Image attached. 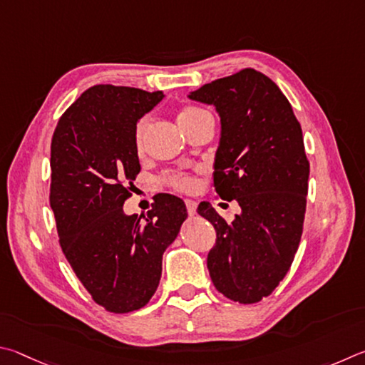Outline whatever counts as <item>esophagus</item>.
Instances as JSON below:
<instances>
[{
  "label": "esophagus",
  "instance_id": "obj_1",
  "mask_svg": "<svg viewBox=\"0 0 365 365\" xmlns=\"http://www.w3.org/2000/svg\"><path fill=\"white\" fill-rule=\"evenodd\" d=\"M186 207H187L189 216H195L197 215V203L194 200H186Z\"/></svg>",
  "mask_w": 365,
  "mask_h": 365
}]
</instances>
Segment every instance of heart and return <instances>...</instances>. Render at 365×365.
Instances as JSON below:
<instances>
[{"mask_svg": "<svg viewBox=\"0 0 365 365\" xmlns=\"http://www.w3.org/2000/svg\"><path fill=\"white\" fill-rule=\"evenodd\" d=\"M203 117H212V115L199 107H186L181 113H179L178 123H179V126H184V125L192 123V121H195V120H200ZM147 130H149V118H140L138 126H136V133H134L136 150L139 153L144 149V138L147 134ZM165 181L175 189L182 190V192H189V190L194 189V179L187 175H176V173H173V175L165 176Z\"/></svg>", "mask_w": 365, "mask_h": 365, "instance_id": "1", "label": "heart"}]
</instances>
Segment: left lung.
I'll return each instance as SVG.
<instances>
[{"instance_id":"left-lung-1","label":"left lung","mask_w":365,"mask_h":365,"mask_svg":"<svg viewBox=\"0 0 365 365\" xmlns=\"http://www.w3.org/2000/svg\"><path fill=\"white\" fill-rule=\"evenodd\" d=\"M187 98L218 113L215 190L240 207L232 222L208 202L197 208L216 229L210 277L226 298L258 303L289 272L302 239L309 178L302 126L276 83L253 68L207 83Z\"/></svg>"}]
</instances>
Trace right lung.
Returning a JSON list of instances; mask_svg holds the SVG:
<instances>
[{"instance_id": "obj_1", "label": "right lung", "mask_w": 365, "mask_h": 365, "mask_svg": "<svg viewBox=\"0 0 365 365\" xmlns=\"http://www.w3.org/2000/svg\"><path fill=\"white\" fill-rule=\"evenodd\" d=\"M165 98L130 86L86 89L51 143V208L62 252L98 304L131 312L149 303L162 258L187 218L184 202L157 195L145 216L126 215V182L140 171L138 121Z\"/></svg>"}]
</instances>
